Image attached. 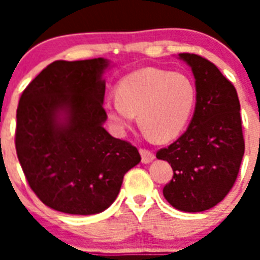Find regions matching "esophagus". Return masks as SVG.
I'll use <instances>...</instances> for the list:
<instances>
[{"label": "esophagus", "instance_id": "34e87169", "mask_svg": "<svg viewBox=\"0 0 260 260\" xmlns=\"http://www.w3.org/2000/svg\"><path fill=\"white\" fill-rule=\"evenodd\" d=\"M140 155H142V162L146 163V165L147 163L152 162L155 159L154 152H151L150 150H146V148H142V150H140Z\"/></svg>", "mask_w": 260, "mask_h": 260}]
</instances>
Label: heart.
Here are the masks:
<instances>
[{
    "instance_id": "1",
    "label": "heart",
    "mask_w": 260,
    "mask_h": 260,
    "mask_svg": "<svg viewBox=\"0 0 260 260\" xmlns=\"http://www.w3.org/2000/svg\"><path fill=\"white\" fill-rule=\"evenodd\" d=\"M116 94L102 105L113 129L122 134L139 114L147 134L159 142H170L185 131L197 101V89L189 75L155 67L125 75Z\"/></svg>"
}]
</instances>
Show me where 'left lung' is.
I'll return each instance as SVG.
<instances>
[{
	"mask_svg": "<svg viewBox=\"0 0 260 260\" xmlns=\"http://www.w3.org/2000/svg\"><path fill=\"white\" fill-rule=\"evenodd\" d=\"M191 67L197 101L187 129L156 152L171 165L173 179L163 196L175 209L204 212L222 201L238 178L244 155L240 102L236 89L208 59L179 54Z\"/></svg>",
	"mask_w": 260,
	"mask_h": 260,
	"instance_id": "left-lung-1",
	"label": "left lung"
}]
</instances>
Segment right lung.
Segmentation results:
<instances>
[{
  "instance_id": "obj_1",
  "label": "right lung",
  "mask_w": 260,
  "mask_h": 260,
  "mask_svg": "<svg viewBox=\"0 0 260 260\" xmlns=\"http://www.w3.org/2000/svg\"><path fill=\"white\" fill-rule=\"evenodd\" d=\"M108 59L56 60L22 91L16 151L30 189L67 214H97L117 197L140 154L104 128Z\"/></svg>"
}]
</instances>
